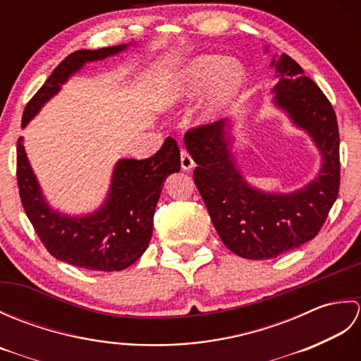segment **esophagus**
<instances>
[{
    "instance_id": "obj_1",
    "label": "esophagus",
    "mask_w": 361,
    "mask_h": 361,
    "mask_svg": "<svg viewBox=\"0 0 361 361\" xmlns=\"http://www.w3.org/2000/svg\"><path fill=\"white\" fill-rule=\"evenodd\" d=\"M181 167L185 171H190L194 167V159L189 155L188 150H181Z\"/></svg>"
}]
</instances>
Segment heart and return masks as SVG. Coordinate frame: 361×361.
<instances>
[{"label":"heart","mask_w":361,"mask_h":361,"mask_svg":"<svg viewBox=\"0 0 361 361\" xmlns=\"http://www.w3.org/2000/svg\"><path fill=\"white\" fill-rule=\"evenodd\" d=\"M245 70L237 60L220 56H200L181 66L163 87V101L169 105L181 104L200 96L209 87L206 116L214 118L224 111L245 87Z\"/></svg>","instance_id":"b5f03b06"}]
</instances>
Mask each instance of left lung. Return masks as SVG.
Segmentation results:
<instances>
[{
    "mask_svg": "<svg viewBox=\"0 0 361 361\" xmlns=\"http://www.w3.org/2000/svg\"><path fill=\"white\" fill-rule=\"evenodd\" d=\"M279 82L276 104L307 130L323 153L315 181L293 194H265L250 188L237 171L225 122L189 128L186 149L197 167L194 181L221 242L234 255L264 260L301 247L323 228L340 189V133L332 104L287 54L273 60Z\"/></svg>",
    "mask_w": 361,
    "mask_h": 361,
    "instance_id": "8db88e82",
    "label": "left lung"
}]
</instances>
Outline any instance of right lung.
I'll list each match as a JSON object with an SVG mask.
<instances>
[{
	"mask_svg": "<svg viewBox=\"0 0 361 361\" xmlns=\"http://www.w3.org/2000/svg\"><path fill=\"white\" fill-rule=\"evenodd\" d=\"M126 44L71 52L27 102L21 126L32 119L48 99L56 94L68 75L85 62L113 56ZM180 171V149L173 137H166L155 155L145 159H121L113 173L109 198L97 212L71 219L54 212L44 203L30 169L23 137L17 141V180L20 198L38 239L51 255L93 271H119L142 256L149 247L153 214L167 175Z\"/></svg>",
	"mask_w": 361,
	"mask_h": 361,
	"instance_id": "1",
	"label": "right lung"
}]
</instances>
